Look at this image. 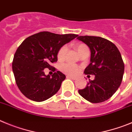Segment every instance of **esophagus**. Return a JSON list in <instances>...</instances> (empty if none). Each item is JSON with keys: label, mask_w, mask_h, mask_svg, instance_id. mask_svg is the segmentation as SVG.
I'll list each match as a JSON object with an SVG mask.
<instances>
[{"label": "esophagus", "mask_w": 132, "mask_h": 132, "mask_svg": "<svg viewBox=\"0 0 132 132\" xmlns=\"http://www.w3.org/2000/svg\"><path fill=\"white\" fill-rule=\"evenodd\" d=\"M66 78H71V79H76V77L71 76H66Z\"/></svg>", "instance_id": "34e87169"}]
</instances>
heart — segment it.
Segmentation results:
<instances>
[{
	"label": "heart",
	"instance_id": "obj_1",
	"mask_svg": "<svg viewBox=\"0 0 132 132\" xmlns=\"http://www.w3.org/2000/svg\"><path fill=\"white\" fill-rule=\"evenodd\" d=\"M75 48L77 50V51L79 53V54H81L85 51L89 50L87 46L84 43H77L73 45ZM68 51V47L66 45H64L60 47V49L57 53V59L59 61H62L66 57V54ZM62 70L65 73L71 76H74L76 75L79 72V68L76 64H73L72 63H66L62 66Z\"/></svg>",
	"mask_w": 132,
	"mask_h": 132
}]
</instances>
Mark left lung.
<instances>
[{
	"instance_id": "left-lung-1",
	"label": "left lung",
	"mask_w": 132,
	"mask_h": 132,
	"mask_svg": "<svg viewBox=\"0 0 132 132\" xmlns=\"http://www.w3.org/2000/svg\"><path fill=\"white\" fill-rule=\"evenodd\" d=\"M78 39L91 51V63L84 73L95 75L86 87L78 91L79 95L93 103H102L112 97L120 85L124 64L119 50L111 41L96 36H79Z\"/></svg>"
}]
</instances>
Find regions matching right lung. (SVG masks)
Segmentation results:
<instances>
[{
    "label": "right lung",
    "mask_w": 132,
    "mask_h": 132,
    "mask_svg": "<svg viewBox=\"0 0 132 132\" xmlns=\"http://www.w3.org/2000/svg\"><path fill=\"white\" fill-rule=\"evenodd\" d=\"M78 36L41 31L26 38L19 46L14 56L12 70L19 89L27 98L41 102L58 92L66 76L60 71L51 77L46 76L44 69L56 71L51 64L57 62L59 50Z\"/></svg>",
    "instance_id": "obj_1"
}]
</instances>
